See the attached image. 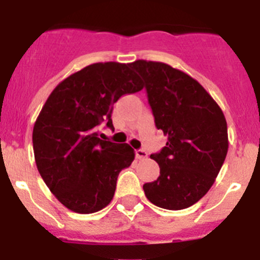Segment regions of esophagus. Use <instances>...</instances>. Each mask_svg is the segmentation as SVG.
I'll list each match as a JSON object with an SVG mask.
<instances>
[{
  "instance_id": "1",
  "label": "esophagus",
  "mask_w": 260,
  "mask_h": 260,
  "mask_svg": "<svg viewBox=\"0 0 260 260\" xmlns=\"http://www.w3.org/2000/svg\"><path fill=\"white\" fill-rule=\"evenodd\" d=\"M135 156H137L139 160H144V158H147L148 153H147L144 150H135Z\"/></svg>"
}]
</instances>
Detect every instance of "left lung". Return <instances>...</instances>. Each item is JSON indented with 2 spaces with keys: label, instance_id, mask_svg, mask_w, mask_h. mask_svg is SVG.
<instances>
[{
  "label": "left lung",
  "instance_id": "8db88e82",
  "mask_svg": "<svg viewBox=\"0 0 260 260\" xmlns=\"http://www.w3.org/2000/svg\"><path fill=\"white\" fill-rule=\"evenodd\" d=\"M144 80L156 127L167 146L152 153L160 176L144 183L147 199L165 210H183L207 194L228 152L224 113L190 75L162 62L130 63Z\"/></svg>",
  "mask_w": 260,
  "mask_h": 260
}]
</instances>
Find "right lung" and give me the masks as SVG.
I'll use <instances>...</instances> for the list:
<instances>
[{"label": "right lung", "instance_id": "1", "mask_svg": "<svg viewBox=\"0 0 260 260\" xmlns=\"http://www.w3.org/2000/svg\"><path fill=\"white\" fill-rule=\"evenodd\" d=\"M143 88L130 63L99 62L62 80L41 109L32 133L38 171L69 210L93 213L107 207L119 172L135 157L128 144L99 138V125L113 128V104Z\"/></svg>", "mask_w": 260, "mask_h": 260}]
</instances>
